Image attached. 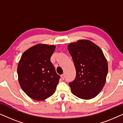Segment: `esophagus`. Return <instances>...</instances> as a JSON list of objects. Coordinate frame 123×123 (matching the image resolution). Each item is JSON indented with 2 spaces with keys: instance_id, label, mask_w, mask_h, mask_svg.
I'll return each mask as SVG.
<instances>
[{
  "instance_id": "34e87169",
  "label": "esophagus",
  "mask_w": 123,
  "mask_h": 123,
  "mask_svg": "<svg viewBox=\"0 0 123 123\" xmlns=\"http://www.w3.org/2000/svg\"><path fill=\"white\" fill-rule=\"evenodd\" d=\"M61 77H62V79L63 80H65V75L64 74H62L61 75Z\"/></svg>"
}]
</instances>
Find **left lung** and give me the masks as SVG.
<instances>
[{
  "mask_svg": "<svg viewBox=\"0 0 123 123\" xmlns=\"http://www.w3.org/2000/svg\"><path fill=\"white\" fill-rule=\"evenodd\" d=\"M68 50L76 70V77L69 85L77 97L88 100L96 96L106 82L108 64L101 49L91 41L70 43Z\"/></svg>",
  "mask_w": 123,
  "mask_h": 123,
  "instance_id": "obj_1",
  "label": "left lung"
}]
</instances>
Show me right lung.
<instances>
[{
	"label": "right lung",
	"mask_w": 123,
	"mask_h": 123,
	"mask_svg": "<svg viewBox=\"0 0 123 123\" xmlns=\"http://www.w3.org/2000/svg\"><path fill=\"white\" fill-rule=\"evenodd\" d=\"M55 49L54 45H35L23 53L18 63L20 86L33 100H45L56 90L60 77L50 61Z\"/></svg>",
	"instance_id": "add662e5"
}]
</instances>
